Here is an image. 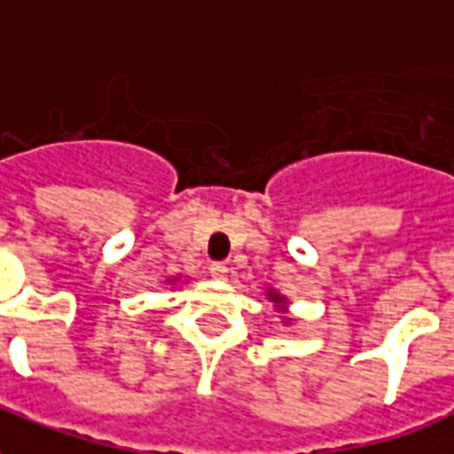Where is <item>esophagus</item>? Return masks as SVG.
I'll list each match as a JSON object with an SVG mask.
<instances>
[{"instance_id": "1", "label": "esophagus", "mask_w": 454, "mask_h": 454, "mask_svg": "<svg viewBox=\"0 0 454 454\" xmlns=\"http://www.w3.org/2000/svg\"><path fill=\"white\" fill-rule=\"evenodd\" d=\"M209 273H212V278H216V281H226L228 266L221 264V262H214V264L209 266Z\"/></svg>"}]
</instances>
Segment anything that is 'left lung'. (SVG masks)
Returning a JSON list of instances; mask_svg holds the SVG:
<instances>
[{
    "label": "left lung",
    "mask_w": 454,
    "mask_h": 454,
    "mask_svg": "<svg viewBox=\"0 0 454 454\" xmlns=\"http://www.w3.org/2000/svg\"><path fill=\"white\" fill-rule=\"evenodd\" d=\"M269 300H271V302L276 304V309H283V307H286V304H288V302H286V297L278 295V293H276V290H269ZM286 321H288V319H286Z\"/></svg>",
    "instance_id": "left-lung-1"
}]
</instances>
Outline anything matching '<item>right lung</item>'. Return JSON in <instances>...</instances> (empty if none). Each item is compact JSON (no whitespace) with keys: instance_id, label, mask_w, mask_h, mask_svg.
Wrapping results in <instances>:
<instances>
[{"instance_id":"right-lung-1","label":"right lung","mask_w":454,"mask_h":454,"mask_svg":"<svg viewBox=\"0 0 454 454\" xmlns=\"http://www.w3.org/2000/svg\"><path fill=\"white\" fill-rule=\"evenodd\" d=\"M168 283H171V281H168Z\"/></svg>"}]
</instances>
